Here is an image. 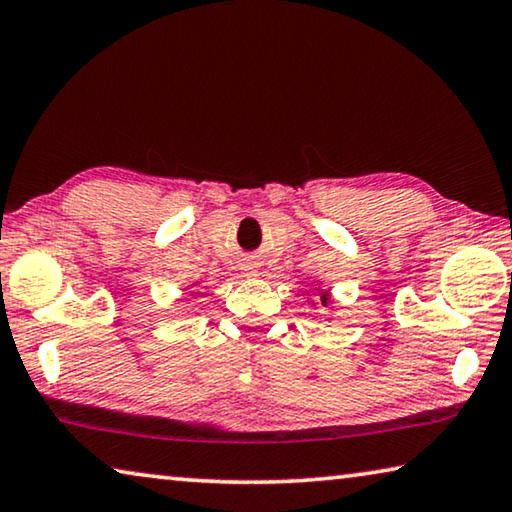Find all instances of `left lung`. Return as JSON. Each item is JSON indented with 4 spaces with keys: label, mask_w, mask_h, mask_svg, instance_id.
I'll return each instance as SVG.
<instances>
[{
    "label": "left lung",
    "mask_w": 512,
    "mask_h": 512,
    "mask_svg": "<svg viewBox=\"0 0 512 512\" xmlns=\"http://www.w3.org/2000/svg\"><path fill=\"white\" fill-rule=\"evenodd\" d=\"M318 291V302H320V307H329L332 309V300H334V296L329 291H325V289H316ZM311 307H316V302H311Z\"/></svg>",
    "instance_id": "left-lung-1"
}]
</instances>
